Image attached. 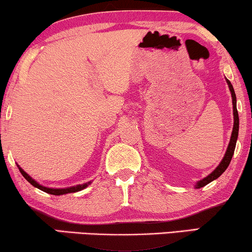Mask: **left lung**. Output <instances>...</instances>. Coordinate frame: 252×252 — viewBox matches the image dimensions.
Masks as SVG:
<instances>
[{
	"label": "left lung",
	"instance_id": "8db88e82",
	"mask_svg": "<svg viewBox=\"0 0 252 252\" xmlns=\"http://www.w3.org/2000/svg\"><path fill=\"white\" fill-rule=\"evenodd\" d=\"M226 82H227V85H228L230 94H232V101H233L234 125H233L232 135H230L228 147H227V150L225 153V156H223V158H222V160L220 161V164L215 168V171H212L211 173L208 175V177H205L204 179H202V180L196 182L195 188H197V189L204 187V186L210 184V182H212L213 180H216V179H218L220 175H221L223 172L226 171V168L228 167L230 160H232V157L234 155V150H235L237 136H239V123H240L239 113H237V109H236V95H235V92H234L233 86H232V84H230V81L228 80V79H226Z\"/></svg>",
	"mask_w": 252,
	"mask_h": 252
}]
</instances>
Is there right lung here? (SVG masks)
Wrapping results in <instances>:
<instances>
[{
    "label": "right lung",
    "mask_w": 252,
    "mask_h": 252,
    "mask_svg": "<svg viewBox=\"0 0 252 252\" xmlns=\"http://www.w3.org/2000/svg\"><path fill=\"white\" fill-rule=\"evenodd\" d=\"M17 166H18L19 171H20V173L23 174V177L25 178L26 180L29 181L31 185L34 186V187L37 188V189H40V190H42V191H44V192H48V194H51V195H57V196H58V195L70 194V192H77V191H80V190H82V189H85L86 187H88V186L92 184V182L89 181V182H87V184H82V185L72 186V187H67V188H49V187H44V186L40 185L39 182L34 180L33 178H31L30 175L27 174L26 172L24 171L22 167L19 166V165H17Z\"/></svg>",
    "instance_id": "obj_1"
}]
</instances>
